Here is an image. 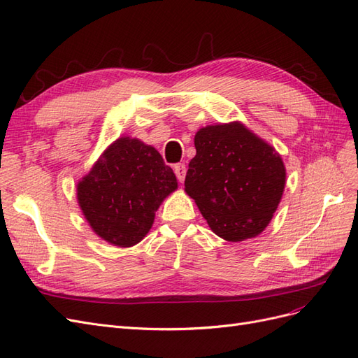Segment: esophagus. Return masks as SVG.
Returning a JSON list of instances; mask_svg holds the SVG:
<instances>
[{
    "label": "esophagus",
    "instance_id": "obj_1",
    "mask_svg": "<svg viewBox=\"0 0 358 358\" xmlns=\"http://www.w3.org/2000/svg\"><path fill=\"white\" fill-rule=\"evenodd\" d=\"M173 170H175L176 176L179 179V182H183L185 180V176H187V166L183 164V162H179V164H175L173 166Z\"/></svg>",
    "mask_w": 358,
    "mask_h": 358
}]
</instances>
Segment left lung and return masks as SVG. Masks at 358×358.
I'll return each mask as SVG.
<instances>
[{"mask_svg":"<svg viewBox=\"0 0 358 358\" xmlns=\"http://www.w3.org/2000/svg\"><path fill=\"white\" fill-rule=\"evenodd\" d=\"M185 192L227 242L264 231L282 199L287 170L276 149L241 121L200 128Z\"/></svg>","mask_w":358,"mask_h":358,"instance_id":"8db88e82","label":"left lung"}]
</instances>
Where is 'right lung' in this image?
<instances>
[{
  "mask_svg": "<svg viewBox=\"0 0 358 358\" xmlns=\"http://www.w3.org/2000/svg\"><path fill=\"white\" fill-rule=\"evenodd\" d=\"M176 189L175 173L158 150L124 136L78 182V203L96 236L113 246L131 248L149 233L161 203Z\"/></svg>",
  "mask_w": 358,
  "mask_h": 358,
  "instance_id": "right-lung-1",
  "label": "right lung"
}]
</instances>
